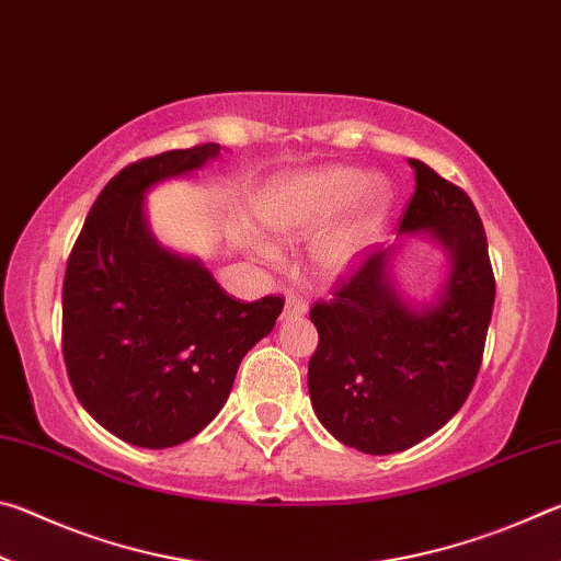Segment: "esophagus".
Returning <instances> with one entry per match:
<instances>
[{
  "label": "esophagus",
  "mask_w": 561,
  "mask_h": 561,
  "mask_svg": "<svg viewBox=\"0 0 561 561\" xmlns=\"http://www.w3.org/2000/svg\"><path fill=\"white\" fill-rule=\"evenodd\" d=\"M309 311V301L304 299V297H299L297 291H289L287 294V304H284V319H291V317H301V314H307Z\"/></svg>",
  "instance_id": "34e87169"
}]
</instances>
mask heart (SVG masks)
Instances as JSON below:
<instances>
[{"label": "heart", "instance_id": "obj_1", "mask_svg": "<svg viewBox=\"0 0 561 561\" xmlns=\"http://www.w3.org/2000/svg\"><path fill=\"white\" fill-rule=\"evenodd\" d=\"M371 178L360 170L329 168L317 173L294 175L264 190L257 215L272 232L289 240L317 234L335 217L345 211L357 197L365 201L344 224L319 234L314 242V262L324 274H344L356 267L368 244L381 230L391 205L386 185H373Z\"/></svg>", "mask_w": 561, "mask_h": 561}]
</instances>
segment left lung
Listing matches in <instances>:
<instances>
[{"instance_id":"1","label":"left lung","mask_w":561,"mask_h":561,"mask_svg":"<svg viewBox=\"0 0 561 561\" xmlns=\"http://www.w3.org/2000/svg\"><path fill=\"white\" fill-rule=\"evenodd\" d=\"M398 232L428 230L448 247L450 277L435 307L405 309L378 250L341 274L309 311L319 344L309 396L324 428L348 448H413L460 411L478 378L495 304L485 227L472 201L423 160Z\"/></svg>"}]
</instances>
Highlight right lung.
I'll return each mask as SVG.
<instances>
[{
	"label": "right lung",
	"instance_id": "obj_1",
	"mask_svg": "<svg viewBox=\"0 0 561 561\" xmlns=\"http://www.w3.org/2000/svg\"><path fill=\"white\" fill-rule=\"evenodd\" d=\"M217 153L220 146L205 144L123 168L66 262L61 354L71 388L103 428L138 448H173L201 433L284 307L282 294L234 299L201 262L148 234L146 190Z\"/></svg>",
	"mask_w": 561,
	"mask_h": 561
}]
</instances>
